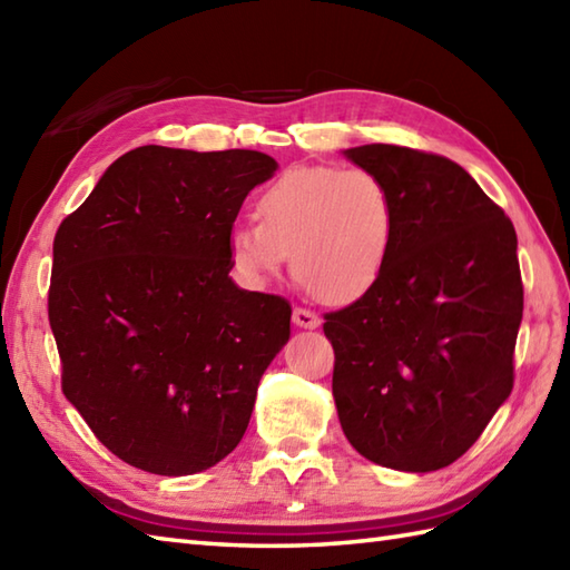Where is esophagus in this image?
<instances>
[{
    "label": "esophagus",
    "instance_id": "esophagus-1",
    "mask_svg": "<svg viewBox=\"0 0 570 570\" xmlns=\"http://www.w3.org/2000/svg\"><path fill=\"white\" fill-rule=\"evenodd\" d=\"M294 323L298 325V328H318L321 318L316 316V313L308 311V308H294Z\"/></svg>",
    "mask_w": 570,
    "mask_h": 570
}]
</instances>
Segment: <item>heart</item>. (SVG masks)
<instances>
[{
    "label": "heart",
    "mask_w": 570,
    "mask_h": 570,
    "mask_svg": "<svg viewBox=\"0 0 570 570\" xmlns=\"http://www.w3.org/2000/svg\"><path fill=\"white\" fill-rule=\"evenodd\" d=\"M257 220L229 235V259L247 284H269L292 254L301 282L331 304H347L380 282L396 200L370 168L294 166L259 193Z\"/></svg>",
    "instance_id": "b5f03b06"
}]
</instances>
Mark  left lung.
Instances as JSON below:
<instances>
[{"mask_svg":"<svg viewBox=\"0 0 570 570\" xmlns=\"http://www.w3.org/2000/svg\"><path fill=\"white\" fill-rule=\"evenodd\" d=\"M345 154L390 184L396 233L380 282L323 316L337 416L372 463L441 470L514 386L524 311L514 225L445 156L396 144Z\"/></svg>","mask_w":570,"mask_h":570,"instance_id":"left-lung-1","label":"left lung"}]
</instances>
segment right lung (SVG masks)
Segmentation results:
<instances>
[{"instance_id":"right-lung-1","label":"right lung","mask_w":570,"mask_h":570,"mask_svg":"<svg viewBox=\"0 0 570 570\" xmlns=\"http://www.w3.org/2000/svg\"><path fill=\"white\" fill-rule=\"evenodd\" d=\"M274 171L262 151L149 144L60 223L48 286L60 386L125 463L193 475L245 435L292 306L233 284L229 235Z\"/></svg>"}]
</instances>
